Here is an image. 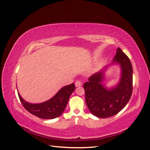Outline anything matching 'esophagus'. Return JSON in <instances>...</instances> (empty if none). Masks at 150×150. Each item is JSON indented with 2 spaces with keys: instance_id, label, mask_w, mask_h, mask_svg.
<instances>
[{
  "instance_id": "34e87169",
  "label": "esophagus",
  "mask_w": 150,
  "mask_h": 150,
  "mask_svg": "<svg viewBox=\"0 0 150 150\" xmlns=\"http://www.w3.org/2000/svg\"><path fill=\"white\" fill-rule=\"evenodd\" d=\"M75 86H76V87H79V86H82V83H81V81H79V80L76 81V82L75 83Z\"/></svg>"
}]
</instances>
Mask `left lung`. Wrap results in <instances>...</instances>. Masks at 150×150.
I'll list each match as a JSON object with an SVG mask.
<instances>
[{
	"mask_svg": "<svg viewBox=\"0 0 150 150\" xmlns=\"http://www.w3.org/2000/svg\"><path fill=\"white\" fill-rule=\"evenodd\" d=\"M112 63L121 66L119 83L108 89L103 84L106 67L93 74L84 84L86 103L95 116L106 118L117 114L129 101L133 91V68L128 57L117 48Z\"/></svg>",
	"mask_w": 150,
	"mask_h": 150,
	"instance_id": "8db88e82",
	"label": "left lung"
}]
</instances>
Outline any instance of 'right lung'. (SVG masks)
I'll return each instance as SVG.
<instances>
[{
    "label": "right lung",
    "instance_id": "add662e5",
    "mask_svg": "<svg viewBox=\"0 0 150 150\" xmlns=\"http://www.w3.org/2000/svg\"><path fill=\"white\" fill-rule=\"evenodd\" d=\"M76 87L74 83L62 88L55 96L48 101L39 104H31L25 101L18 93L20 101L25 110L39 118L50 120L59 116L64 112L71 94Z\"/></svg>",
    "mask_w": 150,
    "mask_h": 150
}]
</instances>
